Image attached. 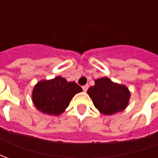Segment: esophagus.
Listing matches in <instances>:
<instances>
[{"label":"esophagus","instance_id":"obj_1","mask_svg":"<svg viewBox=\"0 0 158 158\" xmlns=\"http://www.w3.org/2000/svg\"><path fill=\"white\" fill-rule=\"evenodd\" d=\"M82 89H83L84 92H87V89H88V85H85V86H83V87H82Z\"/></svg>","mask_w":158,"mask_h":158}]
</instances>
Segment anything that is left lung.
I'll return each instance as SVG.
<instances>
[{
	"mask_svg": "<svg viewBox=\"0 0 158 158\" xmlns=\"http://www.w3.org/2000/svg\"><path fill=\"white\" fill-rule=\"evenodd\" d=\"M87 94L96 109L105 115L123 111L131 98L127 87L115 83L106 77L95 80V85L88 88Z\"/></svg>",
	"mask_w": 158,
	"mask_h": 158,
	"instance_id": "left-lung-1",
	"label": "left lung"
}]
</instances>
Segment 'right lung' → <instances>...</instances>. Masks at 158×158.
Returning <instances> with one entry per match:
<instances>
[{
    "label": "right lung",
    "instance_id": "add662e5",
    "mask_svg": "<svg viewBox=\"0 0 158 158\" xmlns=\"http://www.w3.org/2000/svg\"><path fill=\"white\" fill-rule=\"evenodd\" d=\"M82 88L75 81L68 82L61 77L43 80L34 86L32 93L33 104L44 114L60 115L67 108L72 98Z\"/></svg>",
    "mask_w": 158,
    "mask_h": 158
}]
</instances>
